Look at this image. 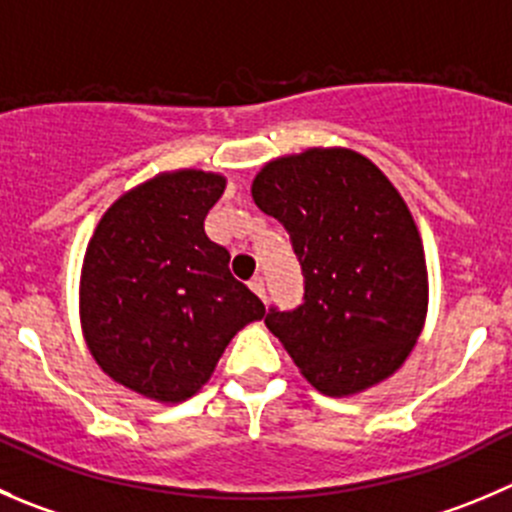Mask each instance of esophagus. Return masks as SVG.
Masks as SVG:
<instances>
[{"label":"esophagus","instance_id":"34e87169","mask_svg":"<svg viewBox=\"0 0 512 512\" xmlns=\"http://www.w3.org/2000/svg\"><path fill=\"white\" fill-rule=\"evenodd\" d=\"M248 286H251V291H253V294H256V296H261V299H266V289H264V276H259V274H256V276H253L251 281H248Z\"/></svg>","mask_w":512,"mask_h":512}]
</instances>
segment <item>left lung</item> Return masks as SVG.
Returning <instances> with one entry per match:
<instances>
[{
    "mask_svg": "<svg viewBox=\"0 0 512 512\" xmlns=\"http://www.w3.org/2000/svg\"><path fill=\"white\" fill-rule=\"evenodd\" d=\"M253 201L289 231L304 304L271 306L266 326L329 397L397 372L427 314V266L412 213L387 175L347 148L271 160Z\"/></svg>",
    "mask_w": 512,
    "mask_h": 512,
    "instance_id": "left-lung-1",
    "label": "left lung"
}]
</instances>
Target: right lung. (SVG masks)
I'll return each mask as SVG.
<instances>
[{"label":"right lung","instance_id":"right-lung-1","mask_svg":"<svg viewBox=\"0 0 512 512\" xmlns=\"http://www.w3.org/2000/svg\"><path fill=\"white\" fill-rule=\"evenodd\" d=\"M223 188V175L203 170L155 175L107 208L90 238L82 332L102 372L143 397H193L233 334L266 314L203 228Z\"/></svg>","mask_w":512,"mask_h":512}]
</instances>
